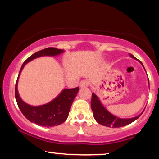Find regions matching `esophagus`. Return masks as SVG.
I'll use <instances>...</instances> for the list:
<instances>
[{
    "label": "esophagus",
    "mask_w": 159,
    "mask_h": 159,
    "mask_svg": "<svg viewBox=\"0 0 159 159\" xmlns=\"http://www.w3.org/2000/svg\"><path fill=\"white\" fill-rule=\"evenodd\" d=\"M90 84V82H89L87 80H82V81L80 82V87L81 88H85V87H87Z\"/></svg>",
    "instance_id": "1"
}]
</instances>
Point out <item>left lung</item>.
Here are the masks:
<instances>
[{"label": "left lung", "instance_id": "left-lung-1", "mask_svg": "<svg viewBox=\"0 0 159 159\" xmlns=\"http://www.w3.org/2000/svg\"><path fill=\"white\" fill-rule=\"evenodd\" d=\"M130 57L134 58V59H136V58L131 54ZM139 62L143 66V63L140 61ZM144 69H145V68H144ZM91 108H92L93 112V116L95 120H96V122H97L98 123L101 124V125H105V126L112 128H120L129 125V124L134 122V120L138 119V118L140 117V115L143 114V112H142L140 115L135 116V117L129 118V119H122V118L117 117V116L111 114V113L103 106V105L101 103L100 100L98 99V96H96L94 93H93L92 98H91Z\"/></svg>", "mask_w": 159, "mask_h": 159}]
</instances>
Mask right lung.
Masks as SVG:
<instances>
[{
  "label": "right lung",
  "instance_id": "obj_1",
  "mask_svg": "<svg viewBox=\"0 0 159 159\" xmlns=\"http://www.w3.org/2000/svg\"><path fill=\"white\" fill-rule=\"evenodd\" d=\"M63 52L64 51L63 49H58L52 47L39 51L29 57L24 62L19 71L15 88V96L18 106L24 116L29 121L36 123L38 125L49 128L64 123L68 117L71 106L75 98L77 96L79 87H75L73 89H64L50 102L39 106H32L25 102L19 96L18 92V81L19 75L25 65L32 60L43 56H57Z\"/></svg>",
  "mask_w": 159,
  "mask_h": 159
}]
</instances>
